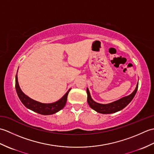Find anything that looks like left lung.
I'll list each match as a JSON object with an SVG mask.
<instances>
[{
  "label": "left lung",
  "mask_w": 154,
  "mask_h": 154,
  "mask_svg": "<svg viewBox=\"0 0 154 154\" xmlns=\"http://www.w3.org/2000/svg\"><path fill=\"white\" fill-rule=\"evenodd\" d=\"M138 87V83L136 85V87L134 91L131 94H129V95L124 97L119 100L108 104L98 103L94 100H93V99L91 98L89 89L87 88V102L91 109L97 111V112H99L101 114H112L118 111L122 110L124 108H125L128 104L131 102L137 92Z\"/></svg>",
  "instance_id": "1"
}]
</instances>
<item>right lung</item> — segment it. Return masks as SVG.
I'll return each instance as SVG.
<instances>
[{
    "label": "right lung",
    "mask_w": 154,
    "mask_h": 154,
    "mask_svg": "<svg viewBox=\"0 0 154 154\" xmlns=\"http://www.w3.org/2000/svg\"><path fill=\"white\" fill-rule=\"evenodd\" d=\"M15 87L16 93H17L19 99L21 100L22 104L26 107L28 108V109L38 114H43V115H51V114L56 113L61 110L62 109H63L65 104L67 103L68 93L71 90V89H69L67 92L60 100L56 101V102L52 103H42L31 99V98H30L22 92V91L21 90L18 84L17 73L16 75Z\"/></svg>",
    "instance_id": "1"
}]
</instances>
